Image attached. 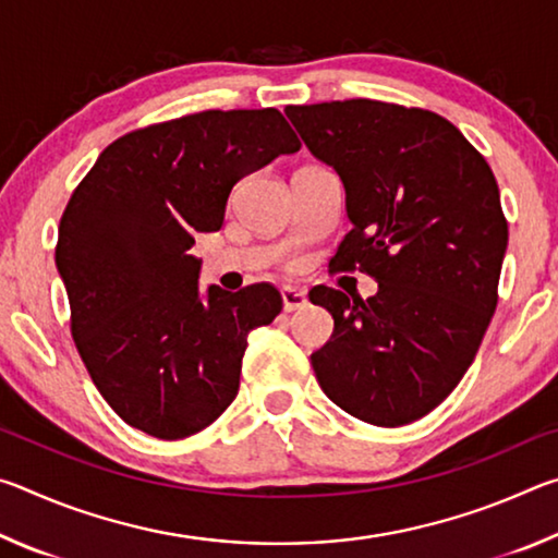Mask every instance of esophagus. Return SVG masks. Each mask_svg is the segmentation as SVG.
Returning <instances> with one entry per match:
<instances>
[{"label": "esophagus", "instance_id": "34e87169", "mask_svg": "<svg viewBox=\"0 0 558 558\" xmlns=\"http://www.w3.org/2000/svg\"><path fill=\"white\" fill-rule=\"evenodd\" d=\"M280 295H282V310H286V313H295V310H302L307 305V298L302 290L282 288Z\"/></svg>", "mask_w": 558, "mask_h": 558}]
</instances>
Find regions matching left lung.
<instances>
[{
  "instance_id": "left-lung-1",
  "label": "left lung",
  "mask_w": 558,
  "mask_h": 558,
  "mask_svg": "<svg viewBox=\"0 0 558 558\" xmlns=\"http://www.w3.org/2000/svg\"><path fill=\"white\" fill-rule=\"evenodd\" d=\"M286 116L347 189L354 226L329 266L379 282L366 300L310 290L335 317L310 356L315 376L354 418L405 426L456 389L495 315L507 251L497 179L438 112L352 98Z\"/></svg>"
}]
</instances>
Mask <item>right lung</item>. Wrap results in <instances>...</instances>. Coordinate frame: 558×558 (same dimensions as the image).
<instances>
[{
    "mask_svg": "<svg viewBox=\"0 0 558 558\" xmlns=\"http://www.w3.org/2000/svg\"><path fill=\"white\" fill-rule=\"evenodd\" d=\"M298 149L276 108L204 110L118 137L73 189L56 268L75 349L128 426L182 440L235 399L248 335L282 298L268 282L202 298L189 248L221 229L241 177Z\"/></svg>",
    "mask_w": 558,
    "mask_h": 558,
    "instance_id": "add662e5",
    "label": "right lung"
}]
</instances>
